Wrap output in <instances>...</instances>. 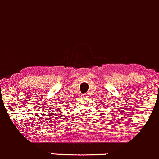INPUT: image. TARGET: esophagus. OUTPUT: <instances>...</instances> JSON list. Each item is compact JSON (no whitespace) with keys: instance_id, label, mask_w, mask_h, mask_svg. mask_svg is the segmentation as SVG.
Returning a JSON list of instances; mask_svg holds the SVG:
<instances>
[{"instance_id":"34e87169","label":"esophagus","mask_w":159,"mask_h":159,"mask_svg":"<svg viewBox=\"0 0 159 159\" xmlns=\"http://www.w3.org/2000/svg\"><path fill=\"white\" fill-rule=\"evenodd\" d=\"M83 96H84V98H89L90 96V94H89V93H86V94H83Z\"/></svg>"}]
</instances>
